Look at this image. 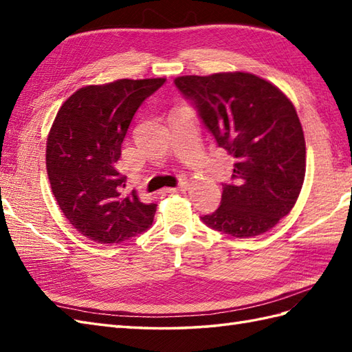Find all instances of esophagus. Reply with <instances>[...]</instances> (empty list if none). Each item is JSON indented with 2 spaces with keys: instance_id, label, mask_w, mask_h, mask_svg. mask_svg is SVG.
I'll list each match as a JSON object with an SVG mask.
<instances>
[{
  "instance_id": "esophagus-1",
  "label": "esophagus",
  "mask_w": 352,
  "mask_h": 352,
  "mask_svg": "<svg viewBox=\"0 0 352 352\" xmlns=\"http://www.w3.org/2000/svg\"><path fill=\"white\" fill-rule=\"evenodd\" d=\"M189 188V183H186V182H182L180 184L177 186V188H166L164 190H166L168 193H177V192H184L186 189Z\"/></svg>"
}]
</instances>
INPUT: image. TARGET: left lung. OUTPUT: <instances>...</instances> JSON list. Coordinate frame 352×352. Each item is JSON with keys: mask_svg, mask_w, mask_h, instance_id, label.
<instances>
[{"mask_svg": "<svg viewBox=\"0 0 352 352\" xmlns=\"http://www.w3.org/2000/svg\"><path fill=\"white\" fill-rule=\"evenodd\" d=\"M174 83L234 159L233 183L222 184L219 208L201 219L239 239L274 228L294 208L305 175L304 131L294 104L250 72L183 76Z\"/></svg>", "mask_w": 352, "mask_h": 352, "instance_id": "obj_1", "label": "left lung"}]
</instances>
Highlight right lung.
Masks as SVG:
<instances>
[{"mask_svg": "<svg viewBox=\"0 0 352 352\" xmlns=\"http://www.w3.org/2000/svg\"><path fill=\"white\" fill-rule=\"evenodd\" d=\"M166 78H122L78 89L47 139V172L58 207L89 241L119 243L151 227L157 204L125 190L121 148L140 104Z\"/></svg>", "mask_w": 352, "mask_h": 352, "instance_id": "right-lung-1", "label": "right lung"}]
</instances>
